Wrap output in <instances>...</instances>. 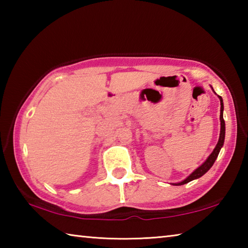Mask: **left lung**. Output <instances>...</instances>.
Wrapping results in <instances>:
<instances>
[{"mask_svg": "<svg viewBox=\"0 0 248 248\" xmlns=\"http://www.w3.org/2000/svg\"><path fill=\"white\" fill-rule=\"evenodd\" d=\"M212 89V87H211ZM213 91V89H212ZM215 92V91H213ZM217 97H219L220 99V104H221V109H220V124H221V128H220V137H219V141H217V143L216 145L215 150L212 151V153L209 155L208 158L205 159V161L201 164L199 167H197V169L192 171V173L188 176L187 178H185L184 180H182L180 183H176V184H173L175 185V186H180V185H185L187 183L191 182V180L194 179H197L201 177V176H203L207 171L211 169L212 165L215 164L216 159L217 157V155H219L220 151L222 149V146H223L224 144V139H225V123H224V119H223V109H224V106H223V99H222L221 96L217 95Z\"/></svg>", "mask_w": 248, "mask_h": 248, "instance_id": "8db88e82", "label": "left lung"}]
</instances>
